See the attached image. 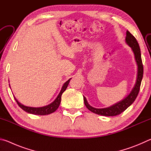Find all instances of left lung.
Here are the masks:
<instances>
[{"mask_svg": "<svg viewBox=\"0 0 151 151\" xmlns=\"http://www.w3.org/2000/svg\"><path fill=\"white\" fill-rule=\"evenodd\" d=\"M125 42L131 48L132 52L134 53V59L137 65V75L136 83L134 84V87L132 88L131 93L128 94L124 99H122V101L118 102V103L114 104L113 105L107 107V108H94V107L91 106L88 104L86 97L83 96L84 103H85L86 107L89 111L94 112V113L105 116H113L118 115V114H120L121 112L124 111L128 107L131 106L133 103V102L137 98L138 94H139L140 84H141L143 76V65L141 59L140 49L137 39L128 30L127 31V37L126 39H125Z\"/></svg>", "mask_w": 151, "mask_h": 151, "instance_id": "obj_1", "label": "left lung"}]
</instances>
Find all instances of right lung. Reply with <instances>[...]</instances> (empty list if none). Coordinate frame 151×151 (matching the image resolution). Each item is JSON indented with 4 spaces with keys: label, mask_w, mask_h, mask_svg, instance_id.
<instances>
[{
    "label": "right lung",
    "mask_w": 151,
    "mask_h": 151,
    "mask_svg": "<svg viewBox=\"0 0 151 151\" xmlns=\"http://www.w3.org/2000/svg\"><path fill=\"white\" fill-rule=\"evenodd\" d=\"M70 79L71 78L68 79L67 81L64 83V85H63V87L61 88L59 94H58V95L57 96V98L55 99V100L53 101L52 103L48 104V105L41 106V107L27 106L23 105L22 104L19 103V101L15 98V96H14V99L15 101H17V104H19V106L20 107V108H21L22 110H24V111H26L27 112H29L30 114H36V115H47V114H49L50 113L54 112L58 108L61 101V96H62V94L65 91L66 88H67Z\"/></svg>",
    "instance_id": "1"
}]
</instances>
